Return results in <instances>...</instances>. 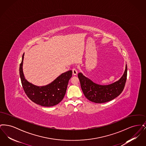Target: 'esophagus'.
<instances>
[{
	"mask_svg": "<svg viewBox=\"0 0 146 146\" xmlns=\"http://www.w3.org/2000/svg\"><path fill=\"white\" fill-rule=\"evenodd\" d=\"M72 72H73V74L74 75V76L76 75L77 73H78V71H77V70L76 68H73Z\"/></svg>",
	"mask_w": 146,
	"mask_h": 146,
	"instance_id": "34e87169",
	"label": "esophagus"
}]
</instances>
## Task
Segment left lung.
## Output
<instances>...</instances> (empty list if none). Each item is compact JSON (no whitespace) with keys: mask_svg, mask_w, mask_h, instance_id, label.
Returning <instances> with one entry per match:
<instances>
[{"mask_svg":"<svg viewBox=\"0 0 146 146\" xmlns=\"http://www.w3.org/2000/svg\"><path fill=\"white\" fill-rule=\"evenodd\" d=\"M78 76L85 97L95 103H105L118 97L124 90L127 78V65L121 78L110 85H101L95 83L82 73H79Z\"/></svg>","mask_w":146,"mask_h":146,"instance_id":"8db88e82","label":"left lung"}]
</instances>
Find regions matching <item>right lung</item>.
<instances>
[{"instance_id": "right-lung-1", "label": "right lung", "mask_w": 146, "mask_h": 146, "mask_svg": "<svg viewBox=\"0 0 146 146\" xmlns=\"http://www.w3.org/2000/svg\"><path fill=\"white\" fill-rule=\"evenodd\" d=\"M23 58L24 54L20 66V76L23 89L28 98L36 104L44 107H51L59 104L65 95L72 71L61 74L46 86H37L28 82L24 76L22 69Z\"/></svg>"}]
</instances>
